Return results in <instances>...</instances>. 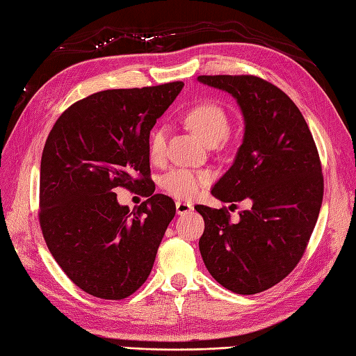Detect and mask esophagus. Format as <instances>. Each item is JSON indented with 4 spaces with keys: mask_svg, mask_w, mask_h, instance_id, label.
Returning <instances> with one entry per match:
<instances>
[{
    "mask_svg": "<svg viewBox=\"0 0 356 356\" xmlns=\"http://www.w3.org/2000/svg\"><path fill=\"white\" fill-rule=\"evenodd\" d=\"M193 210V205L191 202H183V201H177V213L178 215H187Z\"/></svg>",
    "mask_w": 356,
    "mask_h": 356,
    "instance_id": "34e87169",
    "label": "esophagus"
}]
</instances>
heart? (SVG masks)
<instances>
[{
  "label": "heart",
  "instance_id": "1",
  "mask_svg": "<svg viewBox=\"0 0 356 356\" xmlns=\"http://www.w3.org/2000/svg\"><path fill=\"white\" fill-rule=\"evenodd\" d=\"M186 122L209 145L219 143L230 131V118L225 109L211 100H204L188 109ZM165 138H168V131L164 126H156L152 129L147 141L149 158L152 161L160 163L164 160ZM210 181L211 173L207 170L175 168L161 178V187L173 198L187 201L195 198Z\"/></svg>",
  "mask_w": 356,
  "mask_h": 356
}]
</instances>
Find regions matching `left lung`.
<instances>
[{"label":"left lung","mask_w":356,"mask_h":356,"mask_svg":"<svg viewBox=\"0 0 356 356\" xmlns=\"http://www.w3.org/2000/svg\"><path fill=\"white\" fill-rule=\"evenodd\" d=\"M230 92L245 120L236 160L211 191L222 202L247 201L232 222L227 207L196 205L204 218L200 251L218 283L251 296L277 285L303 257L321 209L320 155L297 105L257 76H200Z\"/></svg>","instance_id":"8db88e82"}]
</instances>
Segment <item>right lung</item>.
Wrapping results in <instances>:
<instances>
[{
  "instance_id": "obj_1",
  "label": "right lung",
  "mask_w": 356,
  "mask_h": 356,
  "mask_svg": "<svg viewBox=\"0 0 356 356\" xmlns=\"http://www.w3.org/2000/svg\"><path fill=\"white\" fill-rule=\"evenodd\" d=\"M183 82L106 90L67 108L47 137L39 175V225L76 286L123 300L147 280L175 202L151 191L147 141ZM117 186L148 200L132 212Z\"/></svg>"
}]
</instances>
